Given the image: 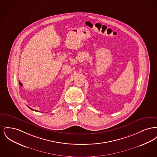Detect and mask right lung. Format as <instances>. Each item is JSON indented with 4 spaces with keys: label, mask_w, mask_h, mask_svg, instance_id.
<instances>
[{
    "label": "right lung",
    "mask_w": 157,
    "mask_h": 157,
    "mask_svg": "<svg viewBox=\"0 0 157 157\" xmlns=\"http://www.w3.org/2000/svg\"><path fill=\"white\" fill-rule=\"evenodd\" d=\"M28 107H29V108H30V109H32V110H33V111H34V109H32V108H30V107H29V106H28ZM35 111H37V110H35Z\"/></svg>",
    "instance_id": "add662e5"
}]
</instances>
